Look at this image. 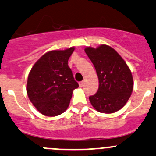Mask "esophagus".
<instances>
[{"label":"esophagus","instance_id":"34e87169","mask_svg":"<svg viewBox=\"0 0 156 156\" xmlns=\"http://www.w3.org/2000/svg\"><path fill=\"white\" fill-rule=\"evenodd\" d=\"M83 84H84L83 81H81V82H80V83H79L80 87H83Z\"/></svg>","mask_w":156,"mask_h":156}]
</instances>
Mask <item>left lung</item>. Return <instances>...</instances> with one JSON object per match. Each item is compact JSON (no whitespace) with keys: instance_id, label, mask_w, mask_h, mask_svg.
Masks as SVG:
<instances>
[{"instance_id":"1","label":"left lung","mask_w":156,"mask_h":156,"mask_svg":"<svg viewBox=\"0 0 156 156\" xmlns=\"http://www.w3.org/2000/svg\"><path fill=\"white\" fill-rule=\"evenodd\" d=\"M85 52L96 69L99 79L97 93L90 96L96 111L112 113L123 107L133 90V79L125 60L109 46L87 47Z\"/></svg>"}]
</instances>
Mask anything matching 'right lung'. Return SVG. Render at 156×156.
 Masks as SVG:
<instances>
[{"label": "right lung", "instance_id": "1", "mask_svg": "<svg viewBox=\"0 0 156 156\" xmlns=\"http://www.w3.org/2000/svg\"><path fill=\"white\" fill-rule=\"evenodd\" d=\"M73 47L51 50L35 63L28 75L27 93L34 107L47 116H57L66 110L73 91L78 88L68 60Z\"/></svg>", "mask_w": 156, "mask_h": 156}]
</instances>
